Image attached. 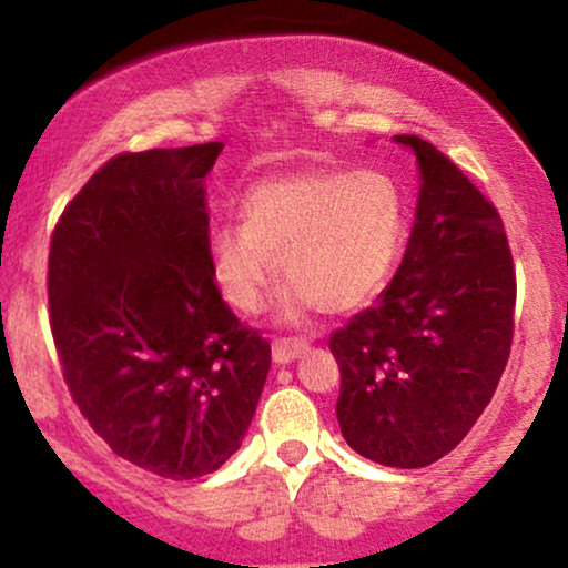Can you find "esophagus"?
I'll list each match as a JSON object with an SVG mask.
<instances>
[{"label":"esophagus","mask_w":568,"mask_h":568,"mask_svg":"<svg viewBox=\"0 0 568 568\" xmlns=\"http://www.w3.org/2000/svg\"><path fill=\"white\" fill-rule=\"evenodd\" d=\"M304 352H306V342H302V338H277V342L272 344V357H275V363H280V366L296 361V357L304 355Z\"/></svg>","instance_id":"obj_1"}]
</instances>
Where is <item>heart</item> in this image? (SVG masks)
I'll use <instances>...</instances> for the list:
<instances>
[{"instance_id":"b5f03b06","label":"heart","mask_w":568,"mask_h":568,"mask_svg":"<svg viewBox=\"0 0 568 568\" xmlns=\"http://www.w3.org/2000/svg\"><path fill=\"white\" fill-rule=\"evenodd\" d=\"M243 226L211 240V266L226 302L262 310L280 277L291 310L347 315L387 288L408 237V194L395 175L304 168L253 181L240 200Z\"/></svg>"}]
</instances>
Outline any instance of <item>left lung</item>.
I'll return each mask as SVG.
<instances>
[{
  "instance_id": "1",
  "label": "left lung",
  "mask_w": 568,
  "mask_h": 568,
  "mask_svg": "<svg viewBox=\"0 0 568 568\" xmlns=\"http://www.w3.org/2000/svg\"><path fill=\"white\" fill-rule=\"evenodd\" d=\"M395 141L422 171L406 256L379 302L328 347L344 440L376 465L416 470L459 446L497 389L515 331V266L484 192L429 141Z\"/></svg>"
}]
</instances>
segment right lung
I'll return each mask as SVG.
<instances>
[{
	"instance_id": "1",
	"label": "right lung",
	"mask_w": 568,
	"mask_h": 568,
	"mask_svg": "<svg viewBox=\"0 0 568 568\" xmlns=\"http://www.w3.org/2000/svg\"><path fill=\"white\" fill-rule=\"evenodd\" d=\"M221 149L116 154L50 237V331L71 400L116 456L171 480L237 452L272 363L213 277L202 181Z\"/></svg>"
}]
</instances>
